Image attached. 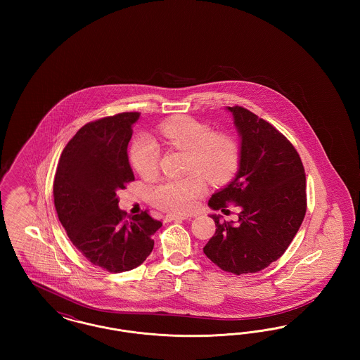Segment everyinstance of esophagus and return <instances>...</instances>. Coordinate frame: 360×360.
I'll use <instances>...</instances> for the list:
<instances>
[{
	"label": "esophagus",
	"mask_w": 360,
	"mask_h": 360,
	"mask_svg": "<svg viewBox=\"0 0 360 360\" xmlns=\"http://www.w3.org/2000/svg\"><path fill=\"white\" fill-rule=\"evenodd\" d=\"M188 216H179V214H167L165 217V223H172V221H182L186 220Z\"/></svg>",
	"instance_id": "1"
}]
</instances>
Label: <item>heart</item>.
Segmentation results:
<instances>
[{"mask_svg":"<svg viewBox=\"0 0 360 360\" xmlns=\"http://www.w3.org/2000/svg\"><path fill=\"white\" fill-rule=\"evenodd\" d=\"M159 134L172 147L188 153L190 174L160 181L151 190V201L159 209L185 214L193 210L197 198L204 194V176L213 184H223L238 170L240 147L226 134L212 132L210 127L193 117H178L159 125ZM134 169L143 176L154 175L159 166V148L151 137H136L131 147Z\"/></svg>","mask_w":360,"mask_h":360,"instance_id":"heart-1","label":"heart"}]
</instances>
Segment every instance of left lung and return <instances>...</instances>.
<instances>
[{
  "mask_svg": "<svg viewBox=\"0 0 360 360\" xmlns=\"http://www.w3.org/2000/svg\"><path fill=\"white\" fill-rule=\"evenodd\" d=\"M241 136L236 178L214 193L209 206H239V221H220L204 252L232 274L257 273L282 257L307 213V176L290 141L269 121L243 106H228Z\"/></svg>",
  "mask_w": 360,
  "mask_h": 360,
  "instance_id": "left-lung-1",
  "label": "left lung"
}]
</instances>
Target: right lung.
Masks as SVG:
<instances>
[{"label": "right lung", "mask_w": 360, "mask_h": 360, "mask_svg": "<svg viewBox=\"0 0 360 360\" xmlns=\"http://www.w3.org/2000/svg\"><path fill=\"white\" fill-rule=\"evenodd\" d=\"M139 116L124 112L87 122L65 147L53 178V204L70 241L109 273L140 266L162 226L148 210L127 217L116 195L135 181L127 148Z\"/></svg>", "instance_id": "right-lung-1"}]
</instances>
